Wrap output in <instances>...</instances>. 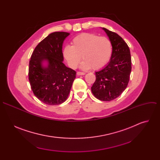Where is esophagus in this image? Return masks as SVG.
Instances as JSON below:
<instances>
[{"mask_svg": "<svg viewBox=\"0 0 160 160\" xmlns=\"http://www.w3.org/2000/svg\"><path fill=\"white\" fill-rule=\"evenodd\" d=\"M85 73H83V72H77V75L78 76H80V75H84Z\"/></svg>", "mask_w": 160, "mask_h": 160, "instance_id": "34e87169", "label": "esophagus"}]
</instances>
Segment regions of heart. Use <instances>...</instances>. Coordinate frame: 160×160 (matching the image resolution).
Here are the masks:
<instances>
[{"instance_id":"heart-1","label":"heart","mask_w":160,"mask_h":160,"mask_svg":"<svg viewBox=\"0 0 160 160\" xmlns=\"http://www.w3.org/2000/svg\"><path fill=\"white\" fill-rule=\"evenodd\" d=\"M62 54L68 66L75 69L81 61V68L100 70L109 61L112 54L111 41L105 37L93 33H82L72 40V46L66 45Z\"/></svg>"}]
</instances>
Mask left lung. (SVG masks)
Masks as SVG:
<instances>
[{"mask_svg": "<svg viewBox=\"0 0 160 160\" xmlns=\"http://www.w3.org/2000/svg\"><path fill=\"white\" fill-rule=\"evenodd\" d=\"M112 45L110 61L102 70L96 72V81L91 87L94 96L103 101L119 97L127 88L132 70L129 48L117 33L102 28Z\"/></svg>", "mask_w": 160, "mask_h": 160, "instance_id": "obj_1", "label": "left lung"}]
</instances>
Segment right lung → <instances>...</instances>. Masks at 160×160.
<instances>
[{"instance_id": "right-lung-1", "label": "right lung", "mask_w": 160, "mask_h": 160, "mask_svg": "<svg viewBox=\"0 0 160 160\" xmlns=\"http://www.w3.org/2000/svg\"><path fill=\"white\" fill-rule=\"evenodd\" d=\"M69 33L49 34L35 48L29 62L28 79L34 95L48 105H58L68 97L76 72L63 63L62 43ZM48 65L44 67L42 62Z\"/></svg>"}]
</instances>
